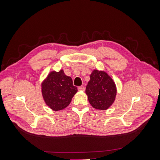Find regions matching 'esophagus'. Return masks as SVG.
Segmentation results:
<instances>
[{"instance_id": "1", "label": "esophagus", "mask_w": 160, "mask_h": 160, "mask_svg": "<svg viewBox=\"0 0 160 160\" xmlns=\"http://www.w3.org/2000/svg\"><path fill=\"white\" fill-rule=\"evenodd\" d=\"M78 89L79 91H84V90H85V88L83 87V86H79V87L78 88Z\"/></svg>"}]
</instances>
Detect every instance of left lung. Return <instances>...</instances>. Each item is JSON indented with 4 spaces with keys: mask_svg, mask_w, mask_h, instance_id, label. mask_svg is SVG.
Returning <instances> with one entry per match:
<instances>
[{
    "mask_svg": "<svg viewBox=\"0 0 160 160\" xmlns=\"http://www.w3.org/2000/svg\"><path fill=\"white\" fill-rule=\"evenodd\" d=\"M90 104L95 109L105 110L114 102L117 90L112 78L104 71L94 70L86 89Z\"/></svg>",
    "mask_w": 160,
    "mask_h": 160,
    "instance_id": "obj_1",
    "label": "left lung"
}]
</instances>
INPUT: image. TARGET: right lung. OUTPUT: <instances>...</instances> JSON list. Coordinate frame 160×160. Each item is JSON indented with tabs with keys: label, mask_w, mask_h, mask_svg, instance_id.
<instances>
[{
	"label": "right lung",
	"mask_w": 160,
	"mask_h": 160,
	"mask_svg": "<svg viewBox=\"0 0 160 160\" xmlns=\"http://www.w3.org/2000/svg\"><path fill=\"white\" fill-rule=\"evenodd\" d=\"M78 91L72 80L63 70L52 71L42 83V95L47 105L52 110L59 111L68 106Z\"/></svg>",
	"instance_id": "1"
}]
</instances>
